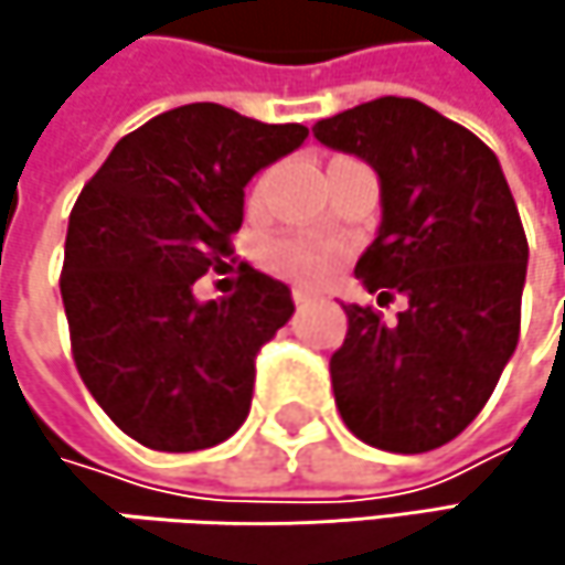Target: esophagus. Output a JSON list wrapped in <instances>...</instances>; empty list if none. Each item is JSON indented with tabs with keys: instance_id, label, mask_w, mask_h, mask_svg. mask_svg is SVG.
I'll list each match as a JSON object with an SVG mask.
<instances>
[{
	"instance_id": "obj_1",
	"label": "esophagus",
	"mask_w": 565,
	"mask_h": 565,
	"mask_svg": "<svg viewBox=\"0 0 565 565\" xmlns=\"http://www.w3.org/2000/svg\"><path fill=\"white\" fill-rule=\"evenodd\" d=\"M317 297H320V294H313V290H303V287H297V290H294V303H297V307H307V303H313Z\"/></svg>"
}]
</instances>
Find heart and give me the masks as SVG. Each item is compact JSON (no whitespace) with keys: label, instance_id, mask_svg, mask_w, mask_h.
I'll return each mask as SVG.
<instances>
[{"label":"heart","instance_id":"obj_1","mask_svg":"<svg viewBox=\"0 0 565 565\" xmlns=\"http://www.w3.org/2000/svg\"><path fill=\"white\" fill-rule=\"evenodd\" d=\"M330 258H333V252L327 245L303 238V235H281L265 248V265L275 275L300 284L320 281L330 268Z\"/></svg>","mask_w":565,"mask_h":565}]
</instances>
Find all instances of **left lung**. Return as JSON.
Returning a JSON list of instances; mask_svg holds the SVG:
<instances>
[{
  "mask_svg": "<svg viewBox=\"0 0 565 565\" xmlns=\"http://www.w3.org/2000/svg\"><path fill=\"white\" fill-rule=\"evenodd\" d=\"M313 137L380 175L383 225L356 278L380 303L408 300L398 323L343 307L337 408L373 448H441L478 418L520 337L526 235L504 170L468 127L412 97L317 120Z\"/></svg>",
  "mask_w": 565,
  "mask_h": 565,
  "instance_id": "1",
  "label": "left lung"
}]
</instances>
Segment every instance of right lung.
Segmentation results:
<instances>
[{
  "mask_svg": "<svg viewBox=\"0 0 565 565\" xmlns=\"http://www.w3.org/2000/svg\"><path fill=\"white\" fill-rule=\"evenodd\" d=\"M307 140L222 104H185L127 134L81 189L61 300L84 386L153 451H202L242 428L255 356L294 313L290 287L238 265L228 297L192 284L232 258L252 175Z\"/></svg>",
  "mask_w": 565,
  "mask_h": 565,
  "instance_id": "obj_1",
  "label": "right lung"
}]
</instances>
